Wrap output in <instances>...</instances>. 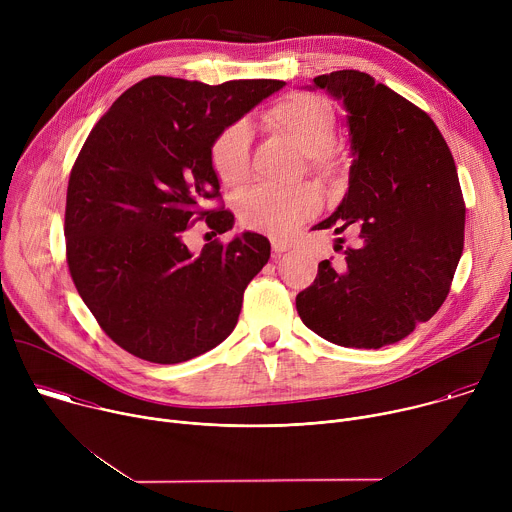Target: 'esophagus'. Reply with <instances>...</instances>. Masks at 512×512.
Masks as SVG:
<instances>
[{
    "instance_id": "esophagus-1",
    "label": "esophagus",
    "mask_w": 512,
    "mask_h": 512,
    "mask_svg": "<svg viewBox=\"0 0 512 512\" xmlns=\"http://www.w3.org/2000/svg\"><path fill=\"white\" fill-rule=\"evenodd\" d=\"M271 247H273V253H275V255H281V253H285L291 245L285 243V241H279V239H271Z\"/></svg>"
}]
</instances>
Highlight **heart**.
Listing matches in <instances>:
<instances>
[{
  "label": "heart",
  "mask_w": 512,
  "mask_h": 512,
  "mask_svg": "<svg viewBox=\"0 0 512 512\" xmlns=\"http://www.w3.org/2000/svg\"><path fill=\"white\" fill-rule=\"evenodd\" d=\"M261 121L267 129L287 137L306 156V168L330 176L336 156L330 148L336 135L332 107L310 93H294L271 105ZM251 137L245 121L227 125L210 143V164L225 186H241L249 176ZM322 206L320 192L310 184L271 188L257 186L239 202L241 223L249 229L283 237L308 221Z\"/></svg>",
  "instance_id": "1"
}]
</instances>
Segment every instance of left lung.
Here are the masks:
<instances>
[{
  "label": "left lung",
  "instance_id": "obj_1",
  "mask_svg": "<svg viewBox=\"0 0 512 512\" xmlns=\"http://www.w3.org/2000/svg\"><path fill=\"white\" fill-rule=\"evenodd\" d=\"M314 85L348 111L352 166L336 212L314 227L356 233L324 259L296 308L328 342L381 348L409 336L446 302L464 249V196L431 117L367 72L336 70ZM344 243V239H338Z\"/></svg>",
  "mask_w": 512,
  "mask_h": 512
}]
</instances>
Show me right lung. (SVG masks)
Masks as SVG:
<instances>
[{"label":"right lung","mask_w":512,"mask_h":512,"mask_svg":"<svg viewBox=\"0 0 512 512\" xmlns=\"http://www.w3.org/2000/svg\"><path fill=\"white\" fill-rule=\"evenodd\" d=\"M283 85L150 77L91 129L68 178L66 263L103 332L129 354L176 364L235 330L245 289L269 261L267 237L214 239L194 255L184 235L196 221L212 235L233 229L210 143Z\"/></svg>","instance_id":"right-lung-1"}]
</instances>
